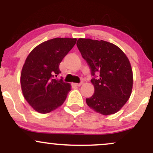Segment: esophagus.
Segmentation results:
<instances>
[{"instance_id":"obj_1","label":"esophagus","mask_w":153,"mask_h":153,"mask_svg":"<svg viewBox=\"0 0 153 153\" xmlns=\"http://www.w3.org/2000/svg\"><path fill=\"white\" fill-rule=\"evenodd\" d=\"M81 85L82 82H80V83H73V85H75V86H80Z\"/></svg>"}]
</instances>
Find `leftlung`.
<instances>
[{"instance_id":"left-lung-1","label":"left lung","mask_w":153,"mask_h":153,"mask_svg":"<svg viewBox=\"0 0 153 153\" xmlns=\"http://www.w3.org/2000/svg\"><path fill=\"white\" fill-rule=\"evenodd\" d=\"M77 47L88 63L92 75L99 74L91 80L94 94L86 99L88 106L105 116L117 113L132 91V69L127 55L117 45L103 40L80 38Z\"/></svg>"}]
</instances>
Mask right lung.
<instances>
[{"mask_svg": "<svg viewBox=\"0 0 153 153\" xmlns=\"http://www.w3.org/2000/svg\"><path fill=\"white\" fill-rule=\"evenodd\" d=\"M77 41L76 38H54L34 47L26 57L21 73L24 99L36 111L47 114L62 106L71 85L55 79L59 63Z\"/></svg>", "mask_w": 153, "mask_h": 153, "instance_id": "right-lung-1", "label": "right lung"}]
</instances>
